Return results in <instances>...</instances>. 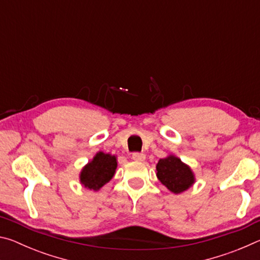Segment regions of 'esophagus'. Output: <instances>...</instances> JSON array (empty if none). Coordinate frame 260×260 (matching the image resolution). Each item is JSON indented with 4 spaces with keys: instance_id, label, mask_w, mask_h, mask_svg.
Listing matches in <instances>:
<instances>
[{
    "instance_id": "1",
    "label": "esophagus",
    "mask_w": 260,
    "mask_h": 260,
    "mask_svg": "<svg viewBox=\"0 0 260 260\" xmlns=\"http://www.w3.org/2000/svg\"><path fill=\"white\" fill-rule=\"evenodd\" d=\"M132 158H133V159L136 161H143L144 159H146V155L142 152H134L133 155H132Z\"/></svg>"
}]
</instances>
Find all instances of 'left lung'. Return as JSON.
I'll return each mask as SVG.
<instances>
[{"instance_id":"obj_1","label":"left lung","mask_w":260,"mask_h":260,"mask_svg":"<svg viewBox=\"0 0 260 260\" xmlns=\"http://www.w3.org/2000/svg\"><path fill=\"white\" fill-rule=\"evenodd\" d=\"M156 171L158 180L174 193L187 190L195 182V175L190 167L174 155L159 159Z\"/></svg>"}]
</instances>
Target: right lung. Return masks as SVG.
Segmentation results:
<instances>
[{
    "instance_id": "obj_1",
    "label": "right lung",
    "mask_w": 260,
    "mask_h": 260,
    "mask_svg": "<svg viewBox=\"0 0 260 260\" xmlns=\"http://www.w3.org/2000/svg\"><path fill=\"white\" fill-rule=\"evenodd\" d=\"M117 169V157L100 151L80 172L83 187L98 191L113 178Z\"/></svg>"
}]
</instances>
